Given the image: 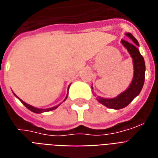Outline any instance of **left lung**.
<instances>
[{"label": "left lung", "mask_w": 158, "mask_h": 158, "mask_svg": "<svg viewBox=\"0 0 158 158\" xmlns=\"http://www.w3.org/2000/svg\"><path fill=\"white\" fill-rule=\"evenodd\" d=\"M126 35L130 37V39L133 41V43L128 42L127 40H122L121 43L127 49L133 59L135 69L134 77H133L131 86L129 87L127 90L122 93L115 98L107 99V98H102L98 97V102L109 109H120L126 107L140 93L142 87H143L144 81H145L146 66H145L143 56L140 55V53L139 52L137 47H136V46H139L138 41L135 39L131 33H126Z\"/></svg>", "instance_id": "1"}]
</instances>
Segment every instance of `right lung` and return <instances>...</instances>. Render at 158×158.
Segmentation results:
<instances>
[{
  "mask_svg": "<svg viewBox=\"0 0 158 158\" xmlns=\"http://www.w3.org/2000/svg\"><path fill=\"white\" fill-rule=\"evenodd\" d=\"M66 98H67V97H66ZM20 101L22 102V103H23V105L25 106L26 108H27V109H28L29 110H31L32 112L37 113V114H40V113H43V112H47V111H51V110H54V109H56V108H57V107L59 106V105H57V106H55V107H53V108H49V109H37V108H34V107L29 105V104H27V103H26L25 102H23V100L20 99Z\"/></svg>",
  "mask_w": 158,
  "mask_h": 158,
  "instance_id": "1",
  "label": "right lung"
}]
</instances>
